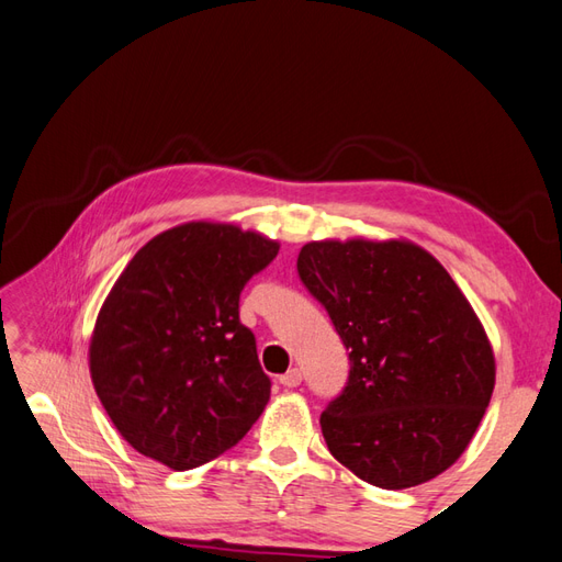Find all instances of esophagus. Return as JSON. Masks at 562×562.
Instances as JSON below:
<instances>
[{"instance_id": "1", "label": "esophagus", "mask_w": 562, "mask_h": 562, "mask_svg": "<svg viewBox=\"0 0 562 562\" xmlns=\"http://www.w3.org/2000/svg\"><path fill=\"white\" fill-rule=\"evenodd\" d=\"M279 383H281L283 387H297V385L302 383V373H300V369H288V371L279 378Z\"/></svg>"}]
</instances>
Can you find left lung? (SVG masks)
Here are the masks:
<instances>
[{"mask_svg":"<svg viewBox=\"0 0 562 562\" xmlns=\"http://www.w3.org/2000/svg\"><path fill=\"white\" fill-rule=\"evenodd\" d=\"M297 274L350 350V378L322 414L328 451L381 490L445 473L490 406L487 333L449 271L420 246L312 240Z\"/></svg>","mask_w":562,"mask_h":562,"instance_id":"obj_1","label":"left lung"}]
</instances>
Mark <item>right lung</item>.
<instances>
[{
	"label": "right lung",
	"mask_w": 562,
	"mask_h": 562,
	"mask_svg": "<svg viewBox=\"0 0 562 562\" xmlns=\"http://www.w3.org/2000/svg\"><path fill=\"white\" fill-rule=\"evenodd\" d=\"M279 244L224 222L154 236L113 283L89 340V373L117 432L172 470L236 447L271 383L238 297Z\"/></svg>",
	"instance_id": "add662e5"
}]
</instances>
